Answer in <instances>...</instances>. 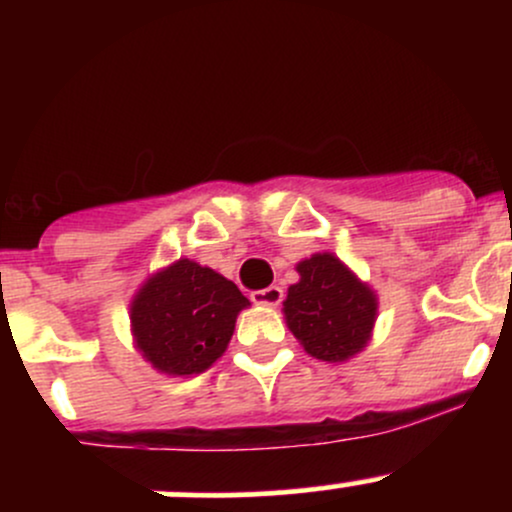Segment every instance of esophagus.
I'll return each mask as SVG.
<instances>
[{
    "label": "esophagus",
    "mask_w": 512,
    "mask_h": 512,
    "mask_svg": "<svg viewBox=\"0 0 512 512\" xmlns=\"http://www.w3.org/2000/svg\"><path fill=\"white\" fill-rule=\"evenodd\" d=\"M250 298L255 305H269V308H276V305L284 301V289H281V286H269V289L252 291Z\"/></svg>",
    "instance_id": "esophagus-1"
}]
</instances>
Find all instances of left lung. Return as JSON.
<instances>
[{"instance_id": "left-lung-1", "label": "left lung", "mask_w": 512, "mask_h": 512, "mask_svg": "<svg viewBox=\"0 0 512 512\" xmlns=\"http://www.w3.org/2000/svg\"><path fill=\"white\" fill-rule=\"evenodd\" d=\"M301 281L289 289L284 315L293 337L320 361H346L363 349L375 322L373 291L330 252L298 264Z\"/></svg>"}]
</instances>
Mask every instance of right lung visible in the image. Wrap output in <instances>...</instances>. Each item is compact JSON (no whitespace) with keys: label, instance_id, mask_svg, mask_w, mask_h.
<instances>
[{"label":"right lung","instance_id":"obj_1","mask_svg":"<svg viewBox=\"0 0 512 512\" xmlns=\"http://www.w3.org/2000/svg\"><path fill=\"white\" fill-rule=\"evenodd\" d=\"M245 305L250 301L233 281L192 260H178L151 276L134 298V339L161 373H202L226 351Z\"/></svg>","mask_w":512,"mask_h":512}]
</instances>
